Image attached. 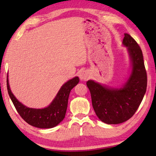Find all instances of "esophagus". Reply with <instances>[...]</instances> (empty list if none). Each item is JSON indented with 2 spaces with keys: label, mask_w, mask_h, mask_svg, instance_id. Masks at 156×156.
Here are the masks:
<instances>
[{
  "label": "esophagus",
  "mask_w": 156,
  "mask_h": 156,
  "mask_svg": "<svg viewBox=\"0 0 156 156\" xmlns=\"http://www.w3.org/2000/svg\"><path fill=\"white\" fill-rule=\"evenodd\" d=\"M88 73L86 71H82L80 72V75H79V77H80V80H86L88 78Z\"/></svg>",
  "instance_id": "1"
}]
</instances>
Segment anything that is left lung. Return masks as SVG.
Wrapping results in <instances>:
<instances>
[{"label": "left lung", "instance_id": "obj_1", "mask_svg": "<svg viewBox=\"0 0 156 156\" xmlns=\"http://www.w3.org/2000/svg\"><path fill=\"white\" fill-rule=\"evenodd\" d=\"M122 43L127 47L132 63V74L124 87L119 90L108 89L93 80L86 83L95 113L106 124H119L132 118L147 87V73L141 48L128 34H125Z\"/></svg>", "mask_w": 156, "mask_h": 156}]
</instances>
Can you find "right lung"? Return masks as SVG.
I'll use <instances>...</instances> for the list:
<instances>
[{"label":"right lung","mask_w":156,"mask_h":156,"mask_svg":"<svg viewBox=\"0 0 156 156\" xmlns=\"http://www.w3.org/2000/svg\"><path fill=\"white\" fill-rule=\"evenodd\" d=\"M79 83L78 77H75L62 85L50 105L45 108H28L17 101L12 94L7 78L8 92L16 110L28 124L38 128H52L62 121L66 115L69 96L71 90Z\"/></svg>","instance_id":"right-lung-1"}]
</instances>
